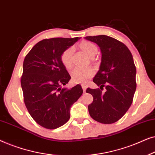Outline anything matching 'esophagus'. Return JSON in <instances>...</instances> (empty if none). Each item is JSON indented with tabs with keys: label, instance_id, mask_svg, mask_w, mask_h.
<instances>
[{
	"label": "esophagus",
	"instance_id": "esophagus-1",
	"mask_svg": "<svg viewBox=\"0 0 155 155\" xmlns=\"http://www.w3.org/2000/svg\"><path fill=\"white\" fill-rule=\"evenodd\" d=\"M81 86H82V90H83L84 92H85L86 89H87V86L85 85V84H82Z\"/></svg>",
	"mask_w": 155,
	"mask_h": 155
}]
</instances>
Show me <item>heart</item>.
<instances>
[{
	"label": "heart",
	"mask_w": 155,
	"mask_h": 155,
	"mask_svg": "<svg viewBox=\"0 0 155 155\" xmlns=\"http://www.w3.org/2000/svg\"><path fill=\"white\" fill-rule=\"evenodd\" d=\"M80 48L88 56L94 57L97 53V47L94 43L89 41H82L80 44ZM73 48L70 47L65 49L61 55V61L64 67L70 69L73 65L72 56ZM94 70L92 68H76L72 71V79L77 83H85L88 80L94 75Z\"/></svg>",
	"instance_id": "b5f03b06"
}]
</instances>
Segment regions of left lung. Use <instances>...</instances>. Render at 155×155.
Returning <instances> with one entry per match:
<instances>
[{
  "label": "left lung",
  "mask_w": 155,
  "mask_h": 155,
  "mask_svg": "<svg viewBox=\"0 0 155 155\" xmlns=\"http://www.w3.org/2000/svg\"><path fill=\"white\" fill-rule=\"evenodd\" d=\"M100 47L101 61L93 82L99 87L87 88L93 97L88 106L91 117L97 122L111 124L126 113L136 90V68L130 50L124 43L106 35L85 37ZM104 87L106 92L102 93Z\"/></svg>",
  "instance_id": "obj_1"
}]
</instances>
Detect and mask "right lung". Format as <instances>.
I'll return each instance as SVG.
<instances>
[{
  "label": "right lung",
  "instance_id": "right-lung-1",
  "mask_svg": "<svg viewBox=\"0 0 155 155\" xmlns=\"http://www.w3.org/2000/svg\"><path fill=\"white\" fill-rule=\"evenodd\" d=\"M75 38L43 39L33 46L23 62L21 77L24 102L28 112L40 126L56 129L70 118V109L81 97L80 84L63 88L71 76L61 61V55L73 45Z\"/></svg>",
  "mask_w": 155,
  "mask_h": 155
}]
</instances>
